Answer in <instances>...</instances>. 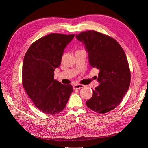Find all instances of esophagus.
<instances>
[{
    "label": "esophagus",
    "instance_id": "1",
    "mask_svg": "<svg viewBox=\"0 0 148 148\" xmlns=\"http://www.w3.org/2000/svg\"><path fill=\"white\" fill-rule=\"evenodd\" d=\"M84 86L83 84H75L73 86V89L75 90H77V89H81L82 88H83Z\"/></svg>",
    "mask_w": 148,
    "mask_h": 148
}]
</instances>
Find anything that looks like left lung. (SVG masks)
<instances>
[{"mask_svg":"<svg viewBox=\"0 0 148 148\" xmlns=\"http://www.w3.org/2000/svg\"><path fill=\"white\" fill-rule=\"evenodd\" d=\"M88 53L89 64L99 70V85L86 102L88 108L105 114L119 105L130 84L131 73L125 53L119 43L109 36L94 30L76 34Z\"/></svg>","mask_w":148,"mask_h":148,"instance_id":"left-lung-1","label":"left lung"}]
</instances>
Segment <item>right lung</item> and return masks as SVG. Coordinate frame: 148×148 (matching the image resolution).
I'll return each mask as SVG.
<instances>
[{
	"label": "right lung",
	"instance_id": "obj_1",
	"mask_svg": "<svg viewBox=\"0 0 148 148\" xmlns=\"http://www.w3.org/2000/svg\"><path fill=\"white\" fill-rule=\"evenodd\" d=\"M74 36L49 34L34 42L25 56L23 86L34 104L45 114L62 112L73 91L71 85L54 79V70L60 65L64 49Z\"/></svg>",
	"mask_w": 148,
	"mask_h": 148
}]
</instances>
